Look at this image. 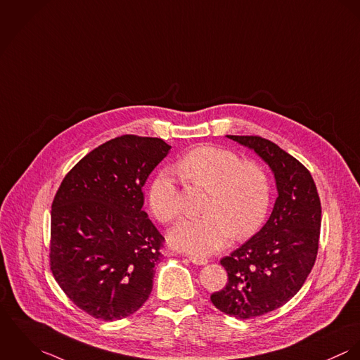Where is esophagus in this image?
<instances>
[{
  "label": "esophagus",
  "instance_id": "esophagus-1",
  "mask_svg": "<svg viewBox=\"0 0 360 360\" xmlns=\"http://www.w3.org/2000/svg\"><path fill=\"white\" fill-rule=\"evenodd\" d=\"M189 261L193 262L195 265H205V264H208V259L200 258V257H189Z\"/></svg>",
  "mask_w": 360,
  "mask_h": 360
}]
</instances>
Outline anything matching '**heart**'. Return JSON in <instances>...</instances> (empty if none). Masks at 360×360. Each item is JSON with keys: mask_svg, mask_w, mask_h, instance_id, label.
Masks as SVG:
<instances>
[{"mask_svg": "<svg viewBox=\"0 0 360 360\" xmlns=\"http://www.w3.org/2000/svg\"><path fill=\"white\" fill-rule=\"evenodd\" d=\"M174 171L188 184L207 189L195 219H184L169 232V243L186 252L208 255L236 236L254 233L264 222L271 204V184L264 168L254 161L218 146H199L185 155ZM149 205L162 224L181 215L178 188L167 174L159 175L149 189Z\"/></svg>", "mask_w": 360, "mask_h": 360, "instance_id": "obj_1", "label": "heart"}]
</instances>
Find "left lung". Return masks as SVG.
I'll list each match as a JSON object with an SVG mask.
<instances>
[{
    "mask_svg": "<svg viewBox=\"0 0 360 360\" xmlns=\"http://www.w3.org/2000/svg\"><path fill=\"white\" fill-rule=\"evenodd\" d=\"M226 136L265 161L278 188L262 229L221 259L228 283L211 294L215 308L245 320L278 309L305 283L318 255L321 205L311 172L276 143L252 135Z\"/></svg>",
    "mask_w": 360,
    "mask_h": 360,
    "instance_id": "obj_1",
    "label": "left lung"
}]
</instances>
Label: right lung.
Here are the masks:
<instances>
[{
  "label": "right lung",
  "mask_w": 360,
  "mask_h": 360,
  "mask_svg": "<svg viewBox=\"0 0 360 360\" xmlns=\"http://www.w3.org/2000/svg\"><path fill=\"white\" fill-rule=\"evenodd\" d=\"M169 149L160 138L121 135L82 158L55 195L51 271L96 319H124L152 292L164 238L142 210V188Z\"/></svg>",
  "instance_id": "obj_1"
}]
</instances>
